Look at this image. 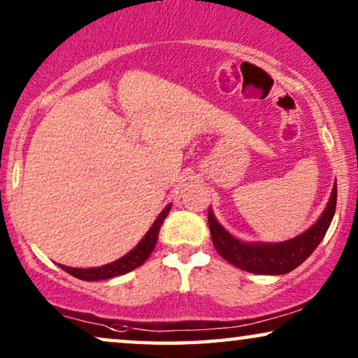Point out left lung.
Segmentation results:
<instances>
[{
    "mask_svg": "<svg viewBox=\"0 0 358 358\" xmlns=\"http://www.w3.org/2000/svg\"><path fill=\"white\" fill-rule=\"evenodd\" d=\"M337 184L324 212L310 229L300 236L283 243H244L231 236L208 210V227L212 233L213 246L224 261L246 272L262 273V275H282L296 268L311 256L324 234L336 213Z\"/></svg>",
    "mask_w": 358,
    "mask_h": 358,
    "instance_id": "obj_1",
    "label": "left lung"
}]
</instances>
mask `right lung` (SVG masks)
<instances>
[{
    "mask_svg": "<svg viewBox=\"0 0 358 358\" xmlns=\"http://www.w3.org/2000/svg\"><path fill=\"white\" fill-rule=\"evenodd\" d=\"M169 210H171V205H168V207L159 213V217L156 218L153 227L148 229V233L145 234L143 239H141V241L136 244L129 254H125L124 257L117 259V261L106 264V266H101V267H91V268H76V267H66V266H60V267L65 272L71 273L73 277L81 278V280H87V282L106 280V278L124 275V273L134 271V268L141 266V264L150 257V254L153 252L156 241H158L159 228L161 224H163L164 218L168 217Z\"/></svg>",
    "mask_w": 358,
    "mask_h": 358,
    "instance_id": "right-lung-1",
    "label": "right lung"
}]
</instances>
